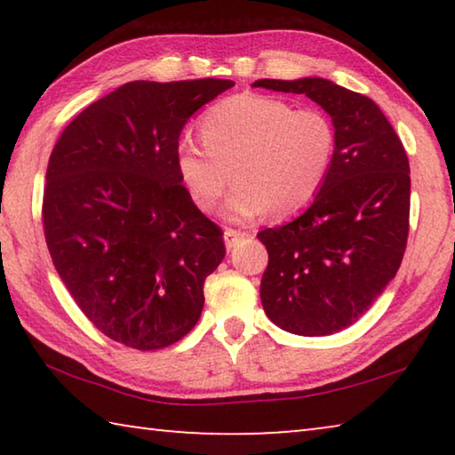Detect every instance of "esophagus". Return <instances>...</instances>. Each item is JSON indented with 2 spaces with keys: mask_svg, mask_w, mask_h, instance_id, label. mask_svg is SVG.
Wrapping results in <instances>:
<instances>
[{
  "mask_svg": "<svg viewBox=\"0 0 455 455\" xmlns=\"http://www.w3.org/2000/svg\"><path fill=\"white\" fill-rule=\"evenodd\" d=\"M244 236H249V235L241 233V230H235V228H227L225 235H222V238H225L227 249H233V246H235L238 241H243Z\"/></svg>",
  "mask_w": 455,
  "mask_h": 455,
  "instance_id": "34e87169",
  "label": "esophagus"
}]
</instances>
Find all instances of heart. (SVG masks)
I'll return each instance as SVG.
<instances>
[{"label":"heart","mask_w":455,"mask_h":455,"mask_svg":"<svg viewBox=\"0 0 455 455\" xmlns=\"http://www.w3.org/2000/svg\"><path fill=\"white\" fill-rule=\"evenodd\" d=\"M203 144L184 138L176 168L200 211H211L230 184L225 214L249 222L271 211L291 217L313 203L333 166L337 132L327 114L297 110L284 100L260 94L233 96L198 122Z\"/></svg>","instance_id":"1"}]
</instances>
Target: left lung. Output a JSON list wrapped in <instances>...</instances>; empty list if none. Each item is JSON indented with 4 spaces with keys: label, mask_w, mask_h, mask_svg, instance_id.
Returning <instances> with one entry per match:
<instances>
[{
    "label": "left lung",
    "mask_w": 455,
    "mask_h": 455,
    "mask_svg": "<svg viewBox=\"0 0 455 455\" xmlns=\"http://www.w3.org/2000/svg\"><path fill=\"white\" fill-rule=\"evenodd\" d=\"M252 88L305 94L335 124L333 166L309 209L257 236L268 252L267 317L295 335L337 333L369 311L402 265L410 160L371 98L325 78L257 80Z\"/></svg>",
    "instance_id": "obj_1"
}]
</instances>
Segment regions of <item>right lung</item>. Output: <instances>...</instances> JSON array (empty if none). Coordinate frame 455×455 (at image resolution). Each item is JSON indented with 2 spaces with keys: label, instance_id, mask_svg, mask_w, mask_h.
<instances>
[{
  "label": "right lung",
  "instance_id": "1",
  "mask_svg": "<svg viewBox=\"0 0 455 455\" xmlns=\"http://www.w3.org/2000/svg\"><path fill=\"white\" fill-rule=\"evenodd\" d=\"M233 80H136L80 112L52 150L44 233L76 305L106 337L152 351L196 325L222 230L182 187L176 148Z\"/></svg>",
  "mask_w": 455,
  "mask_h": 455
}]
</instances>
